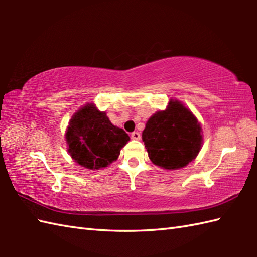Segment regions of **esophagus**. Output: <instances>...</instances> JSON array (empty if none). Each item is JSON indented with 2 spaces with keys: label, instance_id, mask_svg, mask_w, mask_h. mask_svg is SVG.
<instances>
[{
  "label": "esophagus",
  "instance_id": "34e87169",
  "mask_svg": "<svg viewBox=\"0 0 257 257\" xmlns=\"http://www.w3.org/2000/svg\"><path fill=\"white\" fill-rule=\"evenodd\" d=\"M132 138H133L134 140H139V139H140V134H139L138 132H134V133L132 134Z\"/></svg>",
  "mask_w": 257,
  "mask_h": 257
}]
</instances>
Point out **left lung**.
Returning <instances> with one entry per match:
<instances>
[{
    "instance_id": "1",
    "label": "left lung",
    "mask_w": 257,
    "mask_h": 257,
    "mask_svg": "<svg viewBox=\"0 0 257 257\" xmlns=\"http://www.w3.org/2000/svg\"><path fill=\"white\" fill-rule=\"evenodd\" d=\"M202 127L193 112L181 101L170 99L165 110L148 119L143 141L154 165L178 170L198 157L203 144Z\"/></svg>"
}]
</instances>
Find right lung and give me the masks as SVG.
<instances>
[{"label": "right lung", "mask_w": 257, "mask_h": 257, "mask_svg": "<svg viewBox=\"0 0 257 257\" xmlns=\"http://www.w3.org/2000/svg\"><path fill=\"white\" fill-rule=\"evenodd\" d=\"M65 139L72 159L89 170H99L116 161L130 140L124 130L112 124L94 102L86 103L73 114Z\"/></svg>", "instance_id": "add662e5"}]
</instances>
